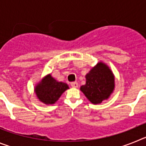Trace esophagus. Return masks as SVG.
I'll return each mask as SVG.
<instances>
[{"label":"esophagus","mask_w":146,"mask_h":146,"mask_svg":"<svg viewBox=\"0 0 146 146\" xmlns=\"http://www.w3.org/2000/svg\"><path fill=\"white\" fill-rule=\"evenodd\" d=\"M71 86L73 88H77L78 87V83L77 82H71Z\"/></svg>","instance_id":"obj_1"}]
</instances>
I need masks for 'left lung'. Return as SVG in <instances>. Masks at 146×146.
<instances>
[{"mask_svg": "<svg viewBox=\"0 0 146 146\" xmlns=\"http://www.w3.org/2000/svg\"><path fill=\"white\" fill-rule=\"evenodd\" d=\"M86 83L80 90L93 104L107 99L114 89V76L104 64L99 63L86 74Z\"/></svg>", "mask_w": 146, "mask_h": 146, "instance_id": "left-lung-1", "label": "left lung"}]
</instances>
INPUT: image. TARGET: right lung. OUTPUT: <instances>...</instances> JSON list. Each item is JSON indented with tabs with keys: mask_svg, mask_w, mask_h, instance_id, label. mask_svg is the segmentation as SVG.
I'll list each match as a JSON object with an SVG mask.
<instances>
[{
	"mask_svg": "<svg viewBox=\"0 0 146 146\" xmlns=\"http://www.w3.org/2000/svg\"><path fill=\"white\" fill-rule=\"evenodd\" d=\"M68 88V85L58 82L49 74L36 87L35 91L40 101L48 104H54Z\"/></svg>",
	"mask_w": 146,
	"mask_h": 146,
	"instance_id": "obj_1",
	"label": "right lung"
}]
</instances>
